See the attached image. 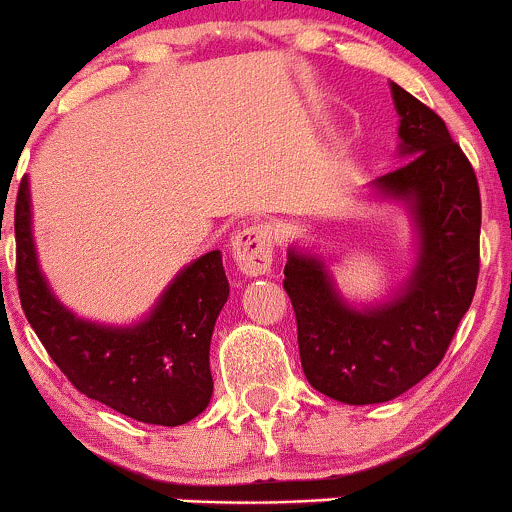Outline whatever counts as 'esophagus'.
<instances>
[{"label":"esophagus","instance_id":"esophagus-1","mask_svg":"<svg viewBox=\"0 0 512 512\" xmlns=\"http://www.w3.org/2000/svg\"><path fill=\"white\" fill-rule=\"evenodd\" d=\"M232 258L244 276L256 278L271 271L273 234L266 224L241 229L232 239Z\"/></svg>","mask_w":512,"mask_h":512}]
</instances>
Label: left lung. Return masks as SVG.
I'll list each match as a JSON object with an SVG mask.
<instances>
[{
  "label": "left lung",
  "instance_id": "left-lung-1",
  "mask_svg": "<svg viewBox=\"0 0 512 512\" xmlns=\"http://www.w3.org/2000/svg\"><path fill=\"white\" fill-rule=\"evenodd\" d=\"M405 163L373 180L415 217L420 254L388 302L356 310L339 298L327 266L288 251L283 288L298 320L302 371L315 390L349 405L386 403L420 383L447 354L478 280L481 195L469 158L447 124L390 82Z\"/></svg>",
  "mask_w": 512,
  "mask_h": 512
}]
</instances>
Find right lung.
<instances>
[{
    "instance_id": "right-lung-1",
    "label": "right lung",
    "mask_w": 512,
    "mask_h": 512,
    "mask_svg": "<svg viewBox=\"0 0 512 512\" xmlns=\"http://www.w3.org/2000/svg\"><path fill=\"white\" fill-rule=\"evenodd\" d=\"M14 234L16 288L26 320L80 393L163 427L185 425L210 405V342L229 298L219 251L183 268L144 322L107 327L60 305L38 271L26 178L16 195Z\"/></svg>"
}]
</instances>
